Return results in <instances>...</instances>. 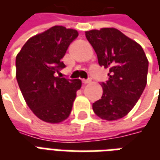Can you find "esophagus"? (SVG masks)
Listing matches in <instances>:
<instances>
[{"instance_id":"1","label":"esophagus","mask_w":160,"mask_h":160,"mask_svg":"<svg viewBox=\"0 0 160 160\" xmlns=\"http://www.w3.org/2000/svg\"><path fill=\"white\" fill-rule=\"evenodd\" d=\"M92 80H90V79H88V80H82V82H83L84 84H88L90 83Z\"/></svg>"}]
</instances>
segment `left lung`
<instances>
[{"label": "left lung", "mask_w": 160, "mask_h": 160, "mask_svg": "<svg viewBox=\"0 0 160 160\" xmlns=\"http://www.w3.org/2000/svg\"><path fill=\"white\" fill-rule=\"evenodd\" d=\"M99 66L109 68L101 82L103 95L92 104L94 113L107 121L123 118L133 109L147 85L148 61L142 47L115 28L86 32Z\"/></svg>", "instance_id": "1"}]
</instances>
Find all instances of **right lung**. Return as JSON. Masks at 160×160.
Wrapping results in <instances>:
<instances>
[{"mask_svg": "<svg viewBox=\"0 0 160 160\" xmlns=\"http://www.w3.org/2000/svg\"><path fill=\"white\" fill-rule=\"evenodd\" d=\"M78 32L53 26L31 38L16 56V79L26 104L41 120L58 123L69 117L80 80L56 76Z\"/></svg>", "mask_w": 160, "mask_h": 160, "instance_id": "obj_1", "label": "right lung"}]
</instances>
